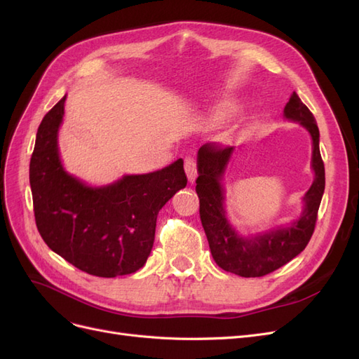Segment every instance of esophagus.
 I'll return each mask as SVG.
<instances>
[{"label":"esophagus","instance_id":"obj_1","mask_svg":"<svg viewBox=\"0 0 359 359\" xmlns=\"http://www.w3.org/2000/svg\"><path fill=\"white\" fill-rule=\"evenodd\" d=\"M184 169H186L189 181L194 182V180H196V177H198V168H196V161H194V158L187 157L186 160H184Z\"/></svg>","mask_w":359,"mask_h":359}]
</instances>
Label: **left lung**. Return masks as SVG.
I'll return each mask as SVG.
<instances>
[{"label":"left lung","mask_w":359,"mask_h":359,"mask_svg":"<svg viewBox=\"0 0 359 359\" xmlns=\"http://www.w3.org/2000/svg\"><path fill=\"white\" fill-rule=\"evenodd\" d=\"M285 116L309 130L313 139L311 168L314 181L304 196L306 208L297 222L262 235L243 238L226 219L222 177L233 153V147L215 142L205 144L198 151L196 193L203 231L208 238L211 255L222 269L241 277H262L286 265L307 247L318 220L319 205L325 190V166L319 149V128L309 107L297 93L285 106Z\"/></svg>","instance_id":"8db88e82"}]
</instances>
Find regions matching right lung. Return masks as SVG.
<instances>
[{"instance_id":"obj_1","label":"right lung","mask_w":359,"mask_h":359,"mask_svg":"<svg viewBox=\"0 0 359 359\" xmlns=\"http://www.w3.org/2000/svg\"><path fill=\"white\" fill-rule=\"evenodd\" d=\"M64 102L66 97L41 119L29 161L37 229L52 252L83 273L107 278L136 273L153 248L161 206L187 186L184 161L88 187L61 165Z\"/></svg>"}]
</instances>
